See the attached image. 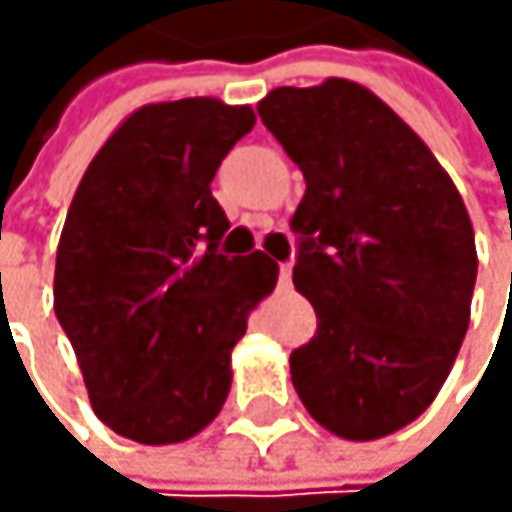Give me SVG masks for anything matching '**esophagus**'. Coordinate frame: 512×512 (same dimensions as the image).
Here are the masks:
<instances>
[{
    "mask_svg": "<svg viewBox=\"0 0 512 512\" xmlns=\"http://www.w3.org/2000/svg\"><path fill=\"white\" fill-rule=\"evenodd\" d=\"M279 288H291V264H279Z\"/></svg>",
    "mask_w": 512,
    "mask_h": 512,
    "instance_id": "34e87169",
    "label": "esophagus"
}]
</instances>
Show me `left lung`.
<instances>
[{
  "mask_svg": "<svg viewBox=\"0 0 512 512\" xmlns=\"http://www.w3.org/2000/svg\"><path fill=\"white\" fill-rule=\"evenodd\" d=\"M261 122L304 171L294 288L316 338L291 384L328 433L371 442L421 418L470 325L476 239L430 147L359 82L273 88Z\"/></svg>",
  "mask_w": 512,
  "mask_h": 512,
  "instance_id": "1",
  "label": "left lung"
}]
</instances>
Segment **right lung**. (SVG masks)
Listing matches in <instances>:
<instances>
[{
  "label": "right lung",
  "mask_w": 512,
  "mask_h": 512,
  "mask_svg": "<svg viewBox=\"0 0 512 512\" xmlns=\"http://www.w3.org/2000/svg\"><path fill=\"white\" fill-rule=\"evenodd\" d=\"M254 128L218 97L144 104L85 168L57 242L54 313L94 415L113 433L171 445L227 402L233 347L276 288L264 251L221 254L230 221L211 181Z\"/></svg>",
  "instance_id": "add662e5"
}]
</instances>
